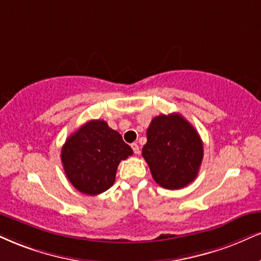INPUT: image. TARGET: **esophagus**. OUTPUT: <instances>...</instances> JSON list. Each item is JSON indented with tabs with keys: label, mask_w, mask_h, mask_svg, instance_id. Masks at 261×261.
<instances>
[{
	"label": "esophagus",
	"mask_w": 261,
	"mask_h": 261,
	"mask_svg": "<svg viewBox=\"0 0 261 261\" xmlns=\"http://www.w3.org/2000/svg\"><path fill=\"white\" fill-rule=\"evenodd\" d=\"M132 149H133V152L136 153V155H138V153L140 152V149H139V145H138V144H136V143H133L132 144Z\"/></svg>",
	"instance_id": "obj_1"
}]
</instances>
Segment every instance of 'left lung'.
I'll list each match as a JSON object with an SVG mask.
<instances>
[{"label":"left lung","instance_id":"1","mask_svg":"<svg viewBox=\"0 0 261 261\" xmlns=\"http://www.w3.org/2000/svg\"><path fill=\"white\" fill-rule=\"evenodd\" d=\"M146 136L141 155L157 184L178 190L194 181L203 159V143L194 125L179 114L160 115L151 121Z\"/></svg>","mask_w":261,"mask_h":261}]
</instances>
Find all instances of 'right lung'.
Instances as JSON below:
<instances>
[{"label":"right lung","mask_w":261,"mask_h":261,"mask_svg":"<svg viewBox=\"0 0 261 261\" xmlns=\"http://www.w3.org/2000/svg\"><path fill=\"white\" fill-rule=\"evenodd\" d=\"M133 155L118 132L102 120H92L67 138L62 149L66 178L73 188L95 196L111 188L122 160Z\"/></svg>","instance_id":"add662e5"}]
</instances>
